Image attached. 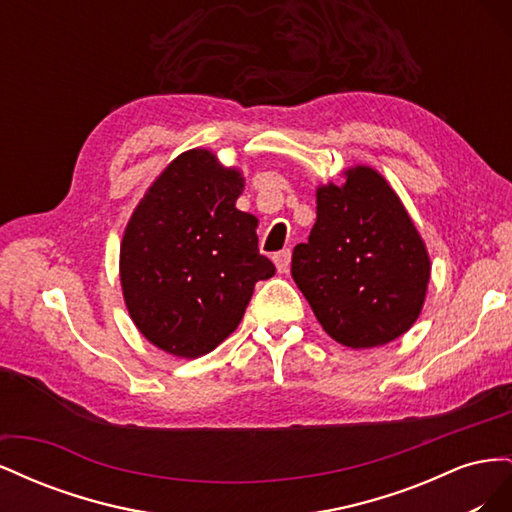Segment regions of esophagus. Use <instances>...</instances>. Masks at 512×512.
Instances as JSON below:
<instances>
[{"label":"esophagus","mask_w":512,"mask_h":512,"mask_svg":"<svg viewBox=\"0 0 512 512\" xmlns=\"http://www.w3.org/2000/svg\"><path fill=\"white\" fill-rule=\"evenodd\" d=\"M290 250H282V252H277L275 256H273V260H275V267H277V271L280 273H286L288 269H290Z\"/></svg>","instance_id":"1"}]
</instances>
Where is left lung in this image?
Listing matches in <instances>:
<instances>
[{"label":"left lung","instance_id":"1","mask_svg":"<svg viewBox=\"0 0 512 512\" xmlns=\"http://www.w3.org/2000/svg\"><path fill=\"white\" fill-rule=\"evenodd\" d=\"M292 277L322 329L342 346L404 335L427 297L431 260L404 203L376 168L316 188V224L292 252Z\"/></svg>","mask_w":512,"mask_h":512}]
</instances>
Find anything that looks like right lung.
Instances as JSON below:
<instances>
[{
	"instance_id": "1",
	"label": "right lung",
	"mask_w": 512,
	"mask_h": 512,
	"mask_svg": "<svg viewBox=\"0 0 512 512\" xmlns=\"http://www.w3.org/2000/svg\"><path fill=\"white\" fill-rule=\"evenodd\" d=\"M243 183L213 151H183L123 230V301L136 329L168 354L198 359L218 348L239 327L256 282L275 275L258 252V220L235 207Z\"/></svg>"
}]
</instances>
